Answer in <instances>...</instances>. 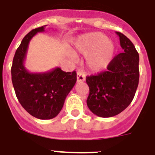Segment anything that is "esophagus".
<instances>
[{
	"label": "esophagus",
	"mask_w": 155,
	"mask_h": 155,
	"mask_svg": "<svg viewBox=\"0 0 155 155\" xmlns=\"http://www.w3.org/2000/svg\"><path fill=\"white\" fill-rule=\"evenodd\" d=\"M77 81L78 82H82L85 81V76L80 71H78V72H77Z\"/></svg>",
	"instance_id": "1"
}]
</instances>
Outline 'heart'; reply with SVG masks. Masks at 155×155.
Segmentation results:
<instances>
[{
  "mask_svg": "<svg viewBox=\"0 0 155 155\" xmlns=\"http://www.w3.org/2000/svg\"><path fill=\"white\" fill-rule=\"evenodd\" d=\"M78 52L86 55V64L93 71H100L107 68L113 59L115 45L102 32H90L80 35L74 43ZM71 57H74L71 53Z\"/></svg>",
  "mask_w": 155,
  "mask_h": 155,
  "instance_id": "1",
  "label": "heart"
}]
</instances>
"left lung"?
I'll list each match as a JSON object with an SVG mask.
<instances>
[{
  "label": "left lung",
  "mask_w": 155,
  "mask_h": 155,
  "mask_svg": "<svg viewBox=\"0 0 155 155\" xmlns=\"http://www.w3.org/2000/svg\"><path fill=\"white\" fill-rule=\"evenodd\" d=\"M120 46L124 53L111 61L107 71L86 78L89 87L87 107L100 117H112L131 103L139 83V54L133 42L121 32Z\"/></svg>",
  "instance_id": "1"
}]
</instances>
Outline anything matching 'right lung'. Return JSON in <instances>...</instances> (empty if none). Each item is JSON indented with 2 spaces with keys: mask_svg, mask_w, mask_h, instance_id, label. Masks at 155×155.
Masks as SVG:
<instances>
[{
  "mask_svg": "<svg viewBox=\"0 0 155 155\" xmlns=\"http://www.w3.org/2000/svg\"><path fill=\"white\" fill-rule=\"evenodd\" d=\"M46 26L32 29L23 38L12 67V84L18 102L30 115L40 120H50L60 113L77 81L75 71L64 72L56 68L44 73H31L25 67L30 40L44 31Z\"/></svg>",
  "mask_w": 155,
  "mask_h": 155,
  "instance_id": "1",
  "label": "right lung"
}]
</instances>
